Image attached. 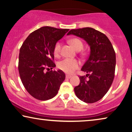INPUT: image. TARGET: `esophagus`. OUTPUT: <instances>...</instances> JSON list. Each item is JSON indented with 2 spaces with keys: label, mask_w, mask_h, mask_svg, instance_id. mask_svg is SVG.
Listing matches in <instances>:
<instances>
[{
  "label": "esophagus",
  "mask_w": 132,
  "mask_h": 132,
  "mask_svg": "<svg viewBox=\"0 0 132 132\" xmlns=\"http://www.w3.org/2000/svg\"><path fill=\"white\" fill-rule=\"evenodd\" d=\"M71 77H72V76H70V75H66V79H69L71 78Z\"/></svg>",
  "instance_id": "esophagus-1"
}]
</instances>
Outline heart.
I'll list each match as a JSON object with an SVG mask.
<instances>
[{
  "instance_id": "heart-1",
  "label": "heart",
  "mask_w": 132,
  "mask_h": 132,
  "mask_svg": "<svg viewBox=\"0 0 132 132\" xmlns=\"http://www.w3.org/2000/svg\"><path fill=\"white\" fill-rule=\"evenodd\" d=\"M70 43L74 47L76 51H80L83 49V44L81 40L77 38H74L70 40ZM61 43L57 42L56 43L54 47L53 53L55 56L59 55L60 50H61ZM58 68L64 72L68 74H72L75 70L77 69L79 67V63L77 60L72 59H64L58 63Z\"/></svg>"
}]
</instances>
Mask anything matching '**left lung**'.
I'll return each instance as SVG.
<instances>
[{
	"label": "left lung",
	"mask_w": 132,
	"mask_h": 132,
	"mask_svg": "<svg viewBox=\"0 0 132 132\" xmlns=\"http://www.w3.org/2000/svg\"><path fill=\"white\" fill-rule=\"evenodd\" d=\"M73 35L85 40L90 46L88 59L81 71L80 83L74 88L77 97L85 103H92L102 99L111 86L114 76L116 54L109 39L103 33L92 28L72 29L67 35Z\"/></svg>",
	"instance_id": "left-lung-1"
}]
</instances>
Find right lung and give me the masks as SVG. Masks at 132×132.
Returning a JSON list of instances; mask_svg holds the SVG:
<instances>
[{
	"label": "right lung",
	"mask_w": 132,
	"mask_h": 132,
	"mask_svg": "<svg viewBox=\"0 0 132 132\" xmlns=\"http://www.w3.org/2000/svg\"><path fill=\"white\" fill-rule=\"evenodd\" d=\"M69 30L44 26L31 33L20 49L18 69L28 92L40 100L51 99L57 95L65 74L61 70L45 69L56 66L53 49L56 43Z\"/></svg>",
	"instance_id": "add662e5"
}]
</instances>
